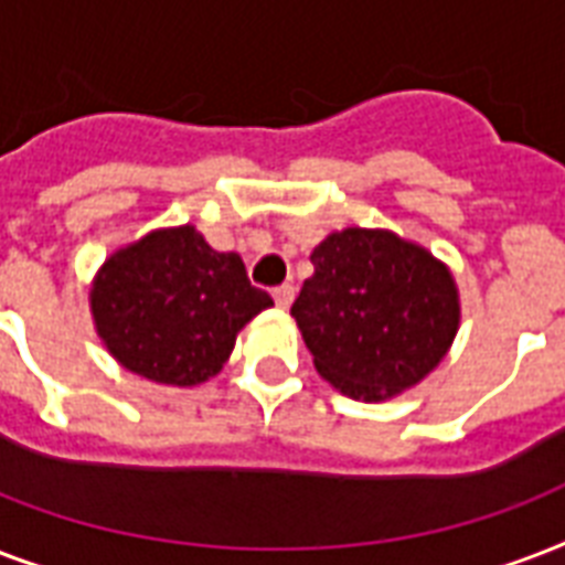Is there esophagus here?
I'll list each match as a JSON object with an SVG mask.
<instances>
[{
	"label": "esophagus",
	"instance_id": "1",
	"mask_svg": "<svg viewBox=\"0 0 565 565\" xmlns=\"http://www.w3.org/2000/svg\"><path fill=\"white\" fill-rule=\"evenodd\" d=\"M274 300H277L279 309H288L291 300H295V286H291V282H282V286L274 288Z\"/></svg>",
	"mask_w": 565,
	"mask_h": 565
}]
</instances>
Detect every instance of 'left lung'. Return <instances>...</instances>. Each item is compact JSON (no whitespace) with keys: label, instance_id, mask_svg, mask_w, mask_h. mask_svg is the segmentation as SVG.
Returning a JSON list of instances; mask_svg holds the SVG:
<instances>
[{"label":"left lung","instance_id":"1","mask_svg":"<svg viewBox=\"0 0 565 565\" xmlns=\"http://www.w3.org/2000/svg\"><path fill=\"white\" fill-rule=\"evenodd\" d=\"M315 274L291 306L323 380L383 401L427 377L448 353L460 300L450 270L386 230H342L312 250Z\"/></svg>","mask_w":565,"mask_h":565}]
</instances>
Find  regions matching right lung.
<instances>
[{"label":"right lung","mask_w":565,"mask_h":565,"mask_svg":"<svg viewBox=\"0 0 565 565\" xmlns=\"http://www.w3.org/2000/svg\"><path fill=\"white\" fill-rule=\"evenodd\" d=\"M274 306L238 253L212 250L194 226L143 235L105 262L90 312L108 353L132 374L196 386L230 360L235 332Z\"/></svg>","instance_id":"obj_1"}]
</instances>
